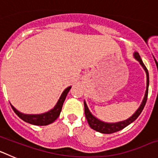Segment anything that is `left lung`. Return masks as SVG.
<instances>
[{
  "instance_id": "8db88e82",
  "label": "left lung",
  "mask_w": 158,
  "mask_h": 158,
  "mask_svg": "<svg viewBox=\"0 0 158 158\" xmlns=\"http://www.w3.org/2000/svg\"><path fill=\"white\" fill-rule=\"evenodd\" d=\"M134 58L138 61V62L140 63V65H142V68L144 69L145 72L146 73V93H145L144 98L142 100V104H141L140 107L138 108L136 111L134 113L133 115H131L129 118L126 119V120L121 121V122L118 123H106L104 121L100 120L99 118H97L96 117H95L94 115L91 113V111H89V107H88L87 104H86L85 101H84V104H85V117L87 118V121L89 123V126L92 129L95 130V131L100 132L102 134H112L117 132L118 131H121L122 129L126 127L127 126H128L129 124H131V123H133L134 121L139 116V115L141 114V112L142 111L143 108H144L145 105H146V100H147V96H148V88H149V73H148L147 69L146 67L145 66L144 63L142 62V60L141 59L140 55L138 52L134 53Z\"/></svg>"
}]
</instances>
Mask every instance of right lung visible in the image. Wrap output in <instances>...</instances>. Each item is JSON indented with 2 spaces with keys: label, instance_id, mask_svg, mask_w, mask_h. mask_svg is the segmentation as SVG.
Listing matches in <instances>:
<instances>
[{
  "label": "right lung",
  "instance_id": "obj_1",
  "mask_svg": "<svg viewBox=\"0 0 158 158\" xmlns=\"http://www.w3.org/2000/svg\"><path fill=\"white\" fill-rule=\"evenodd\" d=\"M70 89L71 86L66 88L63 91V93H62L61 96H60L56 105L54 106L52 109L45 113L35 114V115L24 114V113H22L18 111V110H16V108H15L12 104H11V106H12V109H13V111H15L16 115L21 119H23L24 122L32 124V125H36V126H47V125L54 123V121L56 120L57 118L59 116L61 111H62V105H63V103L65 100V97H66L67 94L70 90Z\"/></svg>",
  "mask_w": 158,
  "mask_h": 158
}]
</instances>
